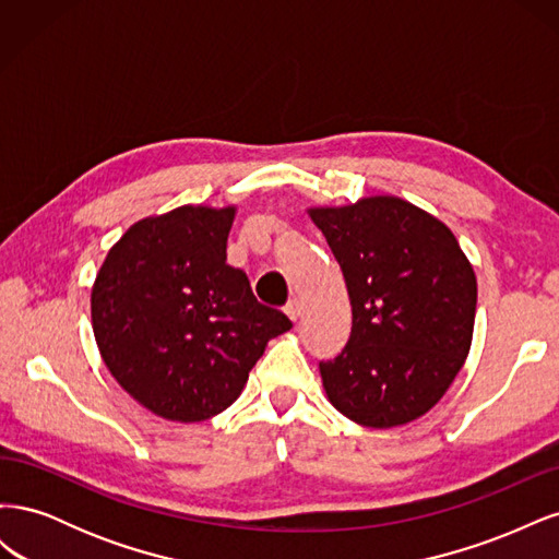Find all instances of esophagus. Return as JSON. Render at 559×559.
<instances>
[{
	"label": "esophagus",
	"instance_id": "34e87169",
	"mask_svg": "<svg viewBox=\"0 0 559 559\" xmlns=\"http://www.w3.org/2000/svg\"><path fill=\"white\" fill-rule=\"evenodd\" d=\"M284 312H286V317H289L292 321H298V319H300V314H302V302H300L298 298L289 300V302H286Z\"/></svg>",
	"mask_w": 559,
	"mask_h": 559
}]
</instances>
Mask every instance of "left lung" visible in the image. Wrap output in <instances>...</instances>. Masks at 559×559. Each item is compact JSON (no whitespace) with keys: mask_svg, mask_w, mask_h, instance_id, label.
Wrapping results in <instances>:
<instances>
[{"mask_svg":"<svg viewBox=\"0 0 559 559\" xmlns=\"http://www.w3.org/2000/svg\"><path fill=\"white\" fill-rule=\"evenodd\" d=\"M343 270L352 333L319 373L335 411L392 429L429 413L473 341L478 284L454 233L413 202L370 195L310 207Z\"/></svg>","mask_w":559,"mask_h":559,"instance_id":"1","label":"left lung"}]
</instances>
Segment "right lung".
Returning a JSON list of instances; mask_svg holds the SVG:
<instances>
[{"instance_id": "1", "label": "right lung", "mask_w": 559, "mask_h": 559, "mask_svg": "<svg viewBox=\"0 0 559 559\" xmlns=\"http://www.w3.org/2000/svg\"><path fill=\"white\" fill-rule=\"evenodd\" d=\"M238 207L181 205L132 224L99 267L93 333L114 380L146 411L202 421L242 394L267 341L292 329L226 263Z\"/></svg>"}]
</instances>
